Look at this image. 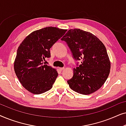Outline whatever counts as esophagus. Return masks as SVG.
I'll use <instances>...</instances> for the list:
<instances>
[{
    "mask_svg": "<svg viewBox=\"0 0 126 126\" xmlns=\"http://www.w3.org/2000/svg\"><path fill=\"white\" fill-rule=\"evenodd\" d=\"M58 69L60 70H63L64 69V68H63H63H58Z\"/></svg>",
    "mask_w": 126,
    "mask_h": 126,
    "instance_id": "34e87169",
    "label": "esophagus"
}]
</instances>
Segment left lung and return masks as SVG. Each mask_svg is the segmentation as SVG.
Instances as JSON below:
<instances>
[{
	"label": "left lung",
	"mask_w": 126,
	"mask_h": 126,
	"mask_svg": "<svg viewBox=\"0 0 126 126\" xmlns=\"http://www.w3.org/2000/svg\"><path fill=\"white\" fill-rule=\"evenodd\" d=\"M61 40L66 42L73 58L81 61L67 81L69 87L82 94L96 92L106 82L111 69L104 45L93 34L79 29L69 30Z\"/></svg>",
	"instance_id": "1"
}]
</instances>
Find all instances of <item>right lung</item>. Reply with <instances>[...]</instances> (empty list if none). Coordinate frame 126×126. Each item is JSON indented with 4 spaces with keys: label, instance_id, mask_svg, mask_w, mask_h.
Instances as JSON below:
<instances>
[{
    "label": "right lung",
    "instance_id": "1",
    "mask_svg": "<svg viewBox=\"0 0 126 126\" xmlns=\"http://www.w3.org/2000/svg\"><path fill=\"white\" fill-rule=\"evenodd\" d=\"M67 30L47 27L34 31L24 39L17 50L14 68L22 86L29 92L39 94L53 87L58 72L44 64L50 57V49Z\"/></svg>",
    "mask_w": 126,
    "mask_h": 126
}]
</instances>
